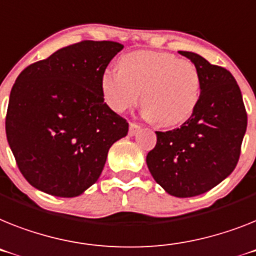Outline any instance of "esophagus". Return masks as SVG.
<instances>
[{
	"label": "esophagus",
	"instance_id": "esophagus-1",
	"mask_svg": "<svg viewBox=\"0 0 256 256\" xmlns=\"http://www.w3.org/2000/svg\"><path fill=\"white\" fill-rule=\"evenodd\" d=\"M139 130H140V126H139L138 124H134V122H132V124H130V128H128V135H130V136H132V135L136 134Z\"/></svg>",
	"mask_w": 256,
	"mask_h": 256
}]
</instances>
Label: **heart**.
I'll return each mask as SVG.
<instances>
[{"label": "heart", "mask_w": 256, "mask_h": 256, "mask_svg": "<svg viewBox=\"0 0 256 256\" xmlns=\"http://www.w3.org/2000/svg\"><path fill=\"white\" fill-rule=\"evenodd\" d=\"M105 104L122 113L138 102L148 118L161 128L186 122L202 96V74L190 60L170 52L135 50L118 60V70L105 68L100 76Z\"/></svg>", "instance_id": "b5f03b06"}]
</instances>
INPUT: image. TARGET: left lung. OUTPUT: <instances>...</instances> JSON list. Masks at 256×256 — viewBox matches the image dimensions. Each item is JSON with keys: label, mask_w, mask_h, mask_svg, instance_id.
I'll list each match as a JSON object with an SVG mask.
<instances>
[{"label": "left lung", "mask_w": 256, "mask_h": 256, "mask_svg": "<svg viewBox=\"0 0 256 256\" xmlns=\"http://www.w3.org/2000/svg\"><path fill=\"white\" fill-rule=\"evenodd\" d=\"M180 54L200 72V102L181 128L156 132L158 142L146 161L154 181L168 194L190 198L207 192L234 170L248 113L229 70L192 52L180 50Z\"/></svg>", "instance_id": "8db88e82"}]
</instances>
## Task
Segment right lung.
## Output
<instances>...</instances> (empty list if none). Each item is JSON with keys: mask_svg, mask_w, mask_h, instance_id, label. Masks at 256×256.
I'll return each instance as SVG.
<instances>
[{"mask_svg": "<svg viewBox=\"0 0 256 256\" xmlns=\"http://www.w3.org/2000/svg\"><path fill=\"white\" fill-rule=\"evenodd\" d=\"M124 45L84 42L31 64L15 80L6 136L30 184L62 198L80 195L102 174L128 121L104 102L100 76Z\"/></svg>", "mask_w": 256, "mask_h": 256, "instance_id": "right-lung-1", "label": "right lung"}]
</instances>
